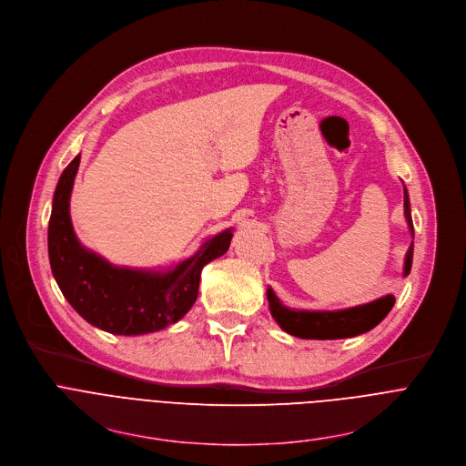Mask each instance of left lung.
Segmentation results:
<instances>
[{
    "mask_svg": "<svg viewBox=\"0 0 466 466\" xmlns=\"http://www.w3.org/2000/svg\"><path fill=\"white\" fill-rule=\"evenodd\" d=\"M403 207H405V220L409 224L410 235L415 237V231H412L410 209H409L410 207L409 196L405 188H403ZM410 265H412V242L405 255L403 276L410 272ZM267 298L270 303V313L283 331L299 339H317V340L348 339V337L367 333L389 315V311L396 301L392 294H387L370 303L340 309V311H296V309L285 307L272 289L267 290Z\"/></svg>",
    "mask_w": 466,
    "mask_h": 466,
    "instance_id": "left-lung-1",
    "label": "left lung"
}]
</instances>
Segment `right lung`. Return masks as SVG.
Returning <instances> with one entry per match:
<instances>
[{
  "label": "right lung",
  "instance_id": "obj_1",
  "mask_svg": "<svg viewBox=\"0 0 466 466\" xmlns=\"http://www.w3.org/2000/svg\"><path fill=\"white\" fill-rule=\"evenodd\" d=\"M81 155L59 177L47 226V253L54 278L76 311L113 335H144L181 320L194 305L201 270L224 255L231 229L207 240L168 272L120 268L83 248L70 220V194Z\"/></svg>",
  "mask_w": 466,
  "mask_h": 466
}]
</instances>
